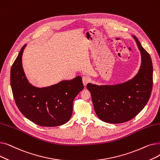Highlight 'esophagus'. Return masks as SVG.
Segmentation results:
<instances>
[{"label": "esophagus", "mask_w": 160, "mask_h": 160, "mask_svg": "<svg viewBox=\"0 0 160 160\" xmlns=\"http://www.w3.org/2000/svg\"><path fill=\"white\" fill-rule=\"evenodd\" d=\"M82 82H83V85L86 86L88 83L90 82V79L88 77H86V76H84V77H83V78H82Z\"/></svg>", "instance_id": "esophagus-1"}]
</instances>
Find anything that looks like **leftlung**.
I'll return each mask as SVG.
<instances>
[{
  "label": "left lung",
  "mask_w": 160,
  "mask_h": 160,
  "mask_svg": "<svg viewBox=\"0 0 160 160\" xmlns=\"http://www.w3.org/2000/svg\"><path fill=\"white\" fill-rule=\"evenodd\" d=\"M141 54L138 74L132 80L115 86L88 83L98 118L106 122L119 124L135 117L146 106L153 86V67L149 54L133 36Z\"/></svg>",
  "instance_id": "1"
}]
</instances>
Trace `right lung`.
<instances>
[{"mask_svg":"<svg viewBox=\"0 0 160 160\" xmlns=\"http://www.w3.org/2000/svg\"><path fill=\"white\" fill-rule=\"evenodd\" d=\"M21 49L10 72V83L15 104L28 119L41 127H58L68 122L74 98L83 89L82 77L63 80L48 88H38L28 83L23 71Z\"/></svg>","mask_w":160,"mask_h":160,"instance_id":"add662e5","label":"right lung"}]
</instances>
